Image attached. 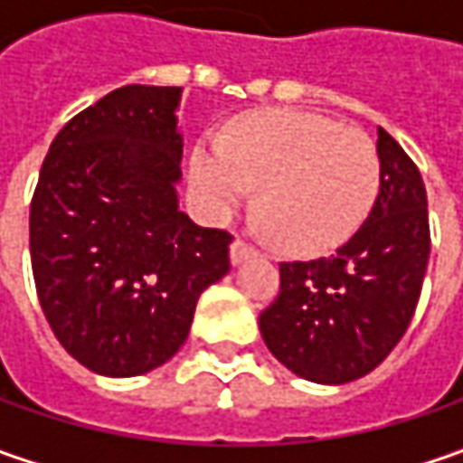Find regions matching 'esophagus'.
<instances>
[{
  "label": "esophagus",
  "mask_w": 463,
  "mask_h": 463,
  "mask_svg": "<svg viewBox=\"0 0 463 463\" xmlns=\"http://www.w3.org/2000/svg\"><path fill=\"white\" fill-rule=\"evenodd\" d=\"M258 252H255V247H250V244H244L241 240L232 241V247H229V258H232V265H241L244 260L255 258Z\"/></svg>",
  "instance_id": "1"
}]
</instances>
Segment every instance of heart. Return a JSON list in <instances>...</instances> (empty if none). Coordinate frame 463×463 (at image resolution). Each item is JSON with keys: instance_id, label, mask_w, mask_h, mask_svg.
<instances>
[{"instance_id": "b5f03b06", "label": "heart", "mask_w": 463, "mask_h": 463, "mask_svg": "<svg viewBox=\"0 0 463 463\" xmlns=\"http://www.w3.org/2000/svg\"><path fill=\"white\" fill-rule=\"evenodd\" d=\"M190 183L213 219H229L258 190V211L278 250L325 255L371 216L382 190L373 141L307 110L241 118L226 138L205 136L190 154Z\"/></svg>"}]
</instances>
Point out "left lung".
<instances>
[{"label": "left lung", "mask_w": 463, "mask_h": 463, "mask_svg": "<svg viewBox=\"0 0 463 463\" xmlns=\"http://www.w3.org/2000/svg\"><path fill=\"white\" fill-rule=\"evenodd\" d=\"M382 190L365 223L329 258L280 262V291L260 314L268 350L296 376L347 383L394 350L418 307L430 258L420 169L379 128Z\"/></svg>", "instance_id": "8db88e82"}]
</instances>
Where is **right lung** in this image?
Returning a JSON list of instances; mask_svg holds the SVG:
<instances>
[{
	"mask_svg": "<svg viewBox=\"0 0 463 463\" xmlns=\"http://www.w3.org/2000/svg\"><path fill=\"white\" fill-rule=\"evenodd\" d=\"M180 87L126 84L74 116L30 203V260L63 350L99 376H138L187 340L229 273L232 234L177 208Z\"/></svg>",
	"mask_w": 463,
	"mask_h": 463,
	"instance_id": "right-lung-1",
	"label": "right lung"
}]
</instances>
